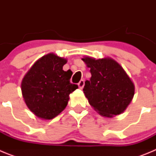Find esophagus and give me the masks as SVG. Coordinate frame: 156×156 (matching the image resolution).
Segmentation results:
<instances>
[{"label": "esophagus", "instance_id": "34e87169", "mask_svg": "<svg viewBox=\"0 0 156 156\" xmlns=\"http://www.w3.org/2000/svg\"><path fill=\"white\" fill-rule=\"evenodd\" d=\"M78 86H79V87L80 88V89H82V88L84 87V80H81L79 82V83H78Z\"/></svg>", "mask_w": 156, "mask_h": 156}]
</instances>
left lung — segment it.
Wrapping results in <instances>:
<instances>
[{
  "instance_id": "1",
  "label": "left lung",
  "mask_w": 156,
  "mask_h": 156,
  "mask_svg": "<svg viewBox=\"0 0 156 156\" xmlns=\"http://www.w3.org/2000/svg\"><path fill=\"white\" fill-rule=\"evenodd\" d=\"M82 60L90 69L91 77L83 87L90 105L103 116L122 113L134 94V85L122 66L110 58Z\"/></svg>"
}]
</instances>
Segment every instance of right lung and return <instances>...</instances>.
Segmentation results:
<instances>
[{
  "label": "right lung",
  "instance_id": "add662e5",
  "mask_svg": "<svg viewBox=\"0 0 156 156\" xmlns=\"http://www.w3.org/2000/svg\"><path fill=\"white\" fill-rule=\"evenodd\" d=\"M67 60L48 54L37 60L22 82L25 102L30 111L44 119H51L65 109L69 94L78 88L69 81L70 70L62 67Z\"/></svg>",
  "mask_w": 156,
  "mask_h": 156
}]
</instances>
